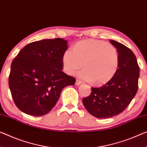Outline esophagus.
I'll return each instance as SVG.
<instances>
[{"mask_svg":"<svg viewBox=\"0 0 147 147\" xmlns=\"http://www.w3.org/2000/svg\"><path fill=\"white\" fill-rule=\"evenodd\" d=\"M81 83H82V82H81V81H80V80H76V85H81Z\"/></svg>","mask_w":147,"mask_h":147,"instance_id":"esophagus-1","label":"esophagus"}]
</instances>
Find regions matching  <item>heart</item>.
Returning <instances> with one entry per match:
<instances>
[{
	"label": "heart",
	"instance_id": "1",
	"mask_svg": "<svg viewBox=\"0 0 147 147\" xmlns=\"http://www.w3.org/2000/svg\"><path fill=\"white\" fill-rule=\"evenodd\" d=\"M119 54L114 45L101 40L90 39L77 42L64 52V71L74 75L83 67L79 76L92 84H106L116 75L119 67Z\"/></svg>",
	"mask_w": 147,
	"mask_h": 147
}]
</instances>
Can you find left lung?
Listing matches in <instances>:
<instances>
[{
    "label": "left lung",
    "instance_id": "obj_1",
    "mask_svg": "<svg viewBox=\"0 0 147 147\" xmlns=\"http://www.w3.org/2000/svg\"><path fill=\"white\" fill-rule=\"evenodd\" d=\"M119 54V67L109 82L100 87L91 88L89 96L83 104L92 116L108 118L122 112L134 98L138 90L139 67L136 56L125 45L110 40Z\"/></svg>",
    "mask_w": 147,
    "mask_h": 147
}]
</instances>
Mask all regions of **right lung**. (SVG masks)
Here are the masks:
<instances>
[{"instance_id": "obj_1", "label": "right lung", "mask_w": 147, "mask_h": 147, "mask_svg": "<svg viewBox=\"0 0 147 147\" xmlns=\"http://www.w3.org/2000/svg\"><path fill=\"white\" fill-rule=\"evenodd\" d=\"M67 49L66 40L44 39L26 45L13 60L8 84L21 111L35 116L48 114L62 89L75 84L76 79L62 71Z\"/></svg>"}]
</instances>
